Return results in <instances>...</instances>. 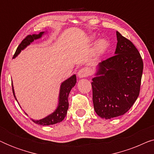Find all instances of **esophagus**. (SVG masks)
Returning a JSON list of instances; mask_svg holds the SVG:
<instances>
[{
	"instance_id": "obj_1",
	"label": "esophagus",
	"mask_w": 154,
	"mask_h": 154,
	"mask_svg": "<svg viewBox=\"0 0 154 154\" xmlns=\"http://www.w3.org/2000/svg\"><path fill=\"white\" fill-rule=\"evenodd\" d=\"M91 73V70H90V68L88 67H83L80 69L78 72V76H79V79H82V78H85L88 77V75H90Z\"/></svg>"
}]
</instances>
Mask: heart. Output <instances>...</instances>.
Instances as JSON below:
<instances>
[{
  "mask_svg": "<svg viewBox=\"0 0 154 154\" xmlns=\"http://www.w3.org/2000/svg\"><path fill=\"white\" fill-rule=\"evenodd\" d=\"M91 41H93V38H91ZM106 47V42L104 39H100L96 43L95 49L97 52H101L104 50Z\"/></svg>",
  "mask_w": 154,
  "mask_h": 154,
  "instance_id": "obj_1",
  "label": "heart"
}]
</instances>
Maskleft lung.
Listing matches in <instances>:
<instances>
[{
    "instance_id": "obj_1",
    "label": "left lung",
    "mask_w": 154,
    "mask_h": 154,
    "mask_svg": "<svg viewBox=\"0 0 154 154\" xmlns=\"http://www.w3.org/2000/svg\"><path fill=\"white\" fill-rule=\"evenodd\" d=\"M116 55L100 62L92 79L94 111L102 119L125 113L140 94L143 61L133 43L116 31Z\"/></svg>"
}]
</instances>
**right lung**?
Instances as JSON below:
<instances>
[{"label": "right lung", "mask_w": 154, "mask_h": 154, "mask_svg": "<svg viewBox=\"0 0 154 154\" xmlns=\"http://www.w3.org/2000/svg\"><path fill=\"white\" fill-rule=\"evenodd\" d=\"M44 33H45V32L43 31V32H40L38 34H33V35H27V36L22 41V43L20 44V45L18 46V48H17V50L15 53L14 54L13 58H15L20 53L22 50L25 49L27 46L30 45L32 42L34 41V40L41 38L42 35H43ZM75 83H76V75L75 74L71 75L70 78H69V79H66V81L62 82L60 85L58 105L54 112H52L51 114H49L48 116H47L43 118V119H40V120L31 119V120H32L35 123L38 124V125H54V124L62 122L63 120L64 119V118L66 117L67 110H68V108H69L68 97H69V92H70L71 90L75 86ZM12 92H13L14 97V98H15V100H17V102L15 94H14V88H13V85H12Z\"/></svg>", "instance_id": "add662e5"}]
</instances>
